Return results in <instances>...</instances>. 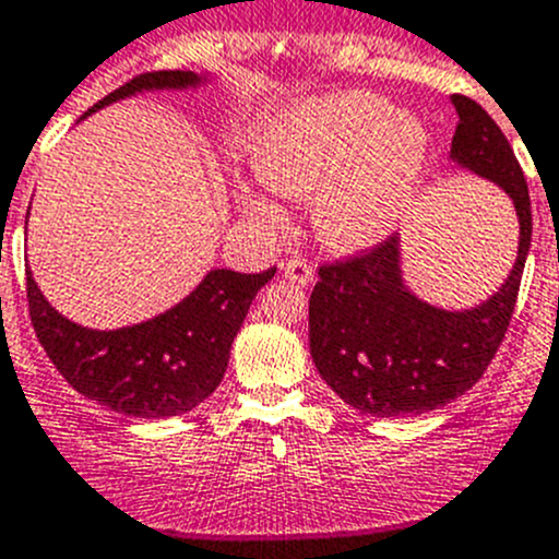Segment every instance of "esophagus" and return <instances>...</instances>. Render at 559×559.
<instances>
[{"label": "esophagus", "instance_id": "34e87169", "mask_svg": "<svg viewBox=\"0 0 559 559\" xmlns=\"http://www.w3.org/2000/svg\"><path fill=\"white\" fill-rule=\"evenodd\" d=\"M283 271L288 280H294V283H299V285H310L312 276H316L310 260L301 258V254H290V258L283 263Z\"/></svg>", "mask_w": 559, "mask_h": 559}]
</instances>
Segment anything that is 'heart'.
<instances>
[{
	"mask_svg": "<svg viewBox=\"0 0 559 559\" xmlns=\"http://www.w3.org/2000/svg\"><path fill=\"white\" fill-rule=\"evenodd\" d=\"M428 156V134L390 100L345 93L310 100L265 129L254 169L280 194L316 197V227L345 252L368 249L395 227ZM249 211L271 216L263 197H243Z\"/></svg>",
	"mask_w": 559,
	"mask_h": 559,
	"instance_id": "obj_1",
	"label": "heart"
}]
</instances>
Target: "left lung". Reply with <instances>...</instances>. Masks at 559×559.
<instances>
[{"label":"left lung","mask_w":559,"mask_h":559,"mask_svg":"<svg viewBox=\"0 0 559 559\" xmlns=\"http://www.w3.org/2000/svg\"><path fill=\"white\" fill-rule=\"evenodd\" d=\"M453 104L459 126L450 156L508 191L522 225L519 258L499 294L466 312L436 310L403 288L395 236L318 265L310 296L312 362L348 406L373 417L433 412L475 386L519 299L533 238L522 164L477 100L455 93Z\"/></svg>","instance_id":"8db88e82"}]
</instances>
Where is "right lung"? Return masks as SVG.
I'll list each match as a JSON object with an SVG mask.
<instances>
[{
    "instance_id": "1",
    "label": "right lung",
    "mask_w": 559,
    "mask_h": 559,
    "mask_svg": "<svg viewBox=\"0 0 559 559\" xmlns=\"http://www.w3.org/2000/svg\"><path fill=\"white\" fill-rule=\"evenodd\" d=\"M189 84H197L191 71L140 73L90 111L140 90ZM274 274L276 269L263 274L214 269L173 310L115 332H95L62 318L37 290L29 271L26 305L37 340L73 390L129 417L162 419L191 412L219 386L233 337L254 294Z\"/></svg>"
}]
</instances>
